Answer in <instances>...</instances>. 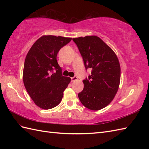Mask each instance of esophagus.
Wrapping results in <instances>:
<instances>
[{"label":"esophagus","mask_w":149,"mask_h":149,"mask_svg":"<svg viewBox=\"0 0 149 149\" xmlns=\"http://www.w3.org/2000/svg\"><path fill=\"white\" fill-rule=\"evenodd\" d=\"M77 81V77L76 76H75L74 77H72L71 78V81L72 82H75V81Z\"/></svg>","instance_id":"1"}]
</instances>
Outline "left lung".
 I'll list each match as a JSON object with an SVG mask.
<instances>
[{
  "mask_svg": "<svg viewBox=\"0 0 149 149\" xmlns=\"http://www.w3.org/2000/svg\"><path fill=\"white\" fill-rule=\"evenodd\" d=\"M83 57L86 69H92L79 99L88 109L98 111L113 100L120 82V65L111 48L97 36L73 38Z\"/></svg>",
  "mask_w": 149,
  "mask_h": 149,
  "instance_id": "left-lung-1",
  "label": "left lung"
}]
</instances>
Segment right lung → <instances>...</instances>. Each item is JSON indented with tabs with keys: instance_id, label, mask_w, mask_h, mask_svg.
<instances>
[{
	"instance_id": "add662e5",
	"label": "right lung",
	"mask_w": 149,
	"mask_h": 149,
	"mask_svg": "<svg viewBox=\"0 0 149 149\" xmlns=\"http://www.w3.org/2000/svg\"><path fill=\"white\" fill-rule=\"evenodd\" d=\"M71 38L43 35L38 39L25 59L23 81L34 104L43 109H50L61 102L63 91L71 79L63 76L57 61V54ZM55 69L56 72L53 73Z\"/></svg>"
}]
</instances>
